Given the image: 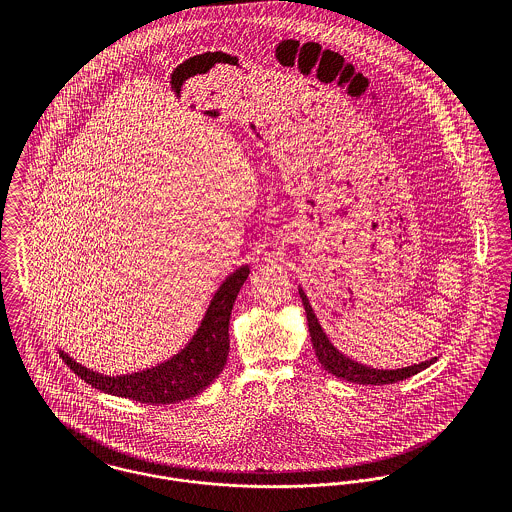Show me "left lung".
I'll return each instance as SVG.
<instances>
[{
	"instance_id": "obj_1",
	"label": "left lung",
	"mask_w": 512,
	"mask_h": 512,
	"mask_svg": "<svg viewBox=\"0 0 512 512\" xmlns=\"http://www.w3.org/2000/svg\"><path fill=\"white\" fill-rule=\"evenodd\" d=\"M297 290H299V297L303 301V309H305V315H307V327H309L311 343H313V349H315V357L319 359V363L327 372L335 374L337 378H343V380H349V382H355V384H392V382L406 380V378L418 374L420 370H424V368H428V366L434 365L438 361V357H432V359L422 361L418 365L386 370V368H372V366L361 365V363L349 359L325 335V331H323L307 295L303 292V288L299 286Z\"/></svg>"
}]
</instances>
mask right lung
<instances>
[{"label": "right lung", "instance_id": "1", "mask_svg": "<svg viewBox=\"0 0 512 512\" xmlns=\"http://www.w3.org/2000/svg\"><path fill=\"white\" fill-rule=\"evenodd\" d=\"M248 274L250 266L244 264L226 276L209 301V307L189 343L163 363L128 374H104L76 363L63 349H59V353L63 361L73 368L74 374L106 394L155 406L193 398L203 392L226 365L230 347V313L236 295L248 280Z\"/></svg>", "mask_w": 512, "mask_h": 512}]
</instances>
